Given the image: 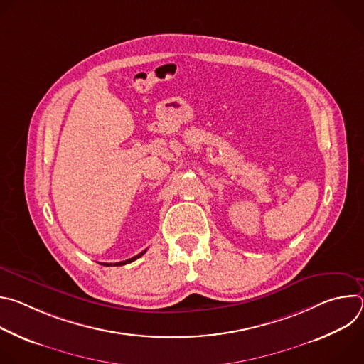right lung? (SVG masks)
Here are the masks:
<instances>
[{"instance_id":"right-lung-1","label":"right lung","mask_w":364,"mask_h":364,"mask_svg":"<svg viewBox=\"0 0 364 364\" xmlns=\"http://www.w3.org/2000/svg\"><path fill=\"white\" fill-rule=\"evenodd\" d=\"M146 250H142L141 253H138L136 256H134V257H131V259H127V261H122V262H117V264H114V267H121V265H127V264H131V262H134L135 259H138V257H141L144 253H145ZM107 267H112V264H105Z\"/></svg>"}]
</instances>
